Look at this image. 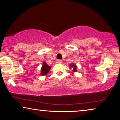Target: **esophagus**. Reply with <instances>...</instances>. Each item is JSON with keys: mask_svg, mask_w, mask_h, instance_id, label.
<instances>
[{"mask_svg": "<svg viewBox=\"0 0 120 120\" xmlns=\"http://www.w3.org/2000/svg\"><path fill=\"white\" fill-rule=\"evenodd\" d=\"M56 62L58 63V64H61L62 62V61L61 60H56Z\"/></svg>", "mask_w": 120, "mask_h": 120, "instance_id": "obj_1", "label": "esophagus"}]
</instances>
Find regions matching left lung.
<instances>
[{
    "instance_id": "left-lung-1",
    "label": "left lung",
    "mask_w": 120,
    "mask_h": 120,
    "mask_svg": "<svg viewBox=\"0 0 120 120\" xmlns=\"http://www.w3.org/2000/svg\"><path fill=\"white\" fill-rule=\"evenodd\" d=\"M70 67H73V69L72 71L74 72H76L77 71V66H76V64H70Z\"/></svg>"
}]
</instances>
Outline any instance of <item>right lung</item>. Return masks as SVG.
Masks as SVG:
<instances>
[{
	"mask_svg": "<svg viewBox=\"0 0 120 120\" xmlns=\"http://www.w3.org/2000/svg\"><path fill=\"white\" fill-rule=\"evenodd\" d=\"M51 69V67L48 66V65L46 64L45 62H43V66H42L41 68V74L42 76H44L48 74L49 71V70Z\"/></svg>",
	"mask_w": 120,
	"mask_h": 120,
	"instance_id": "right-lung-1",
	"label": "right lung"
}]
</instances>
